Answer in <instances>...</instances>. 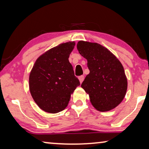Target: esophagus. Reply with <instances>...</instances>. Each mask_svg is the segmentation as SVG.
<instances>
[{
    "instance_id": "esophagus-1",
    "label": "esophagus",
    "mask_w": 149,
    "mask_h": 149,
    "mask_svg": "<svg viewBox=\"0 0 149 149\" xmlns=\"http://www.w3.org/2000/svg\"><path fill=\"white\" fill-rule=\"evenodd\" d=\"M78 79L79 80V82L82 83V81H84V75H80V76L78 77Z\"/></svg>"
}]
</instances>
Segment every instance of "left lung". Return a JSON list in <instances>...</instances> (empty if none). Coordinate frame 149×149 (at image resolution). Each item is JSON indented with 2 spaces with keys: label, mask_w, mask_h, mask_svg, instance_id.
<instances>
[{
  "label": "left lung",
  "mask_w": 149,
  "mask_h": 149,
  "mask_svg": "<svg viewBox=\"0 0 149 149\" xmlns=\"http://www.w3.org/2000/svg\"><path fill=\"white\" fill-rule=\"evenodd\" d=\"M77 49L87 59L90 70L81 87L88 94L96 110L104 112L113 109L124 98L127 88L122 64L111 52L98 43L81 40Z\"/></svg>",
  "instance_id": "obj_1"
}]
</instances>
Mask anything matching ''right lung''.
I'll list each match as a JSON object with an SVG mask.
<instances>
[{"instance_id": "add662e5", "label": "right lung", "mask_w": 149, "mask_h": 149, "mask_svg": "<svg viewBox=\"0 0 149 149\" xmlns=\"http://www.w3.org/2000/svg\"><path fill=\"white\" fill-rule=\"evenodd\" d=\"M74 41L62 43L37 58L29 76L30 94L44 111L56 113L68 105L71 95L80 85L69 61Z\"/></svg>"}]
</instances>
